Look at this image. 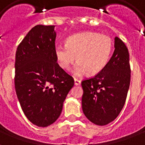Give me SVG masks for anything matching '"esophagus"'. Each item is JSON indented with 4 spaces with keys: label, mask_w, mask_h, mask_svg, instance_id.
<instances>
[{
    "label": "esophagus",
    "mask_w": 145,
    "mask_h": 145,
    "mask_svg": "<svg viewBox=\"0 0 145 145\" xmlns=\"http://www.w3.org/2000/svg\"><path fill=\"white\" fill-rule=\"evenodd\" d=\"M80 83H81V81H80V80L77 79V78H74V85H76V86H78V85H80Z\"/></svg>",
    "instance_id": "esophagus-1"
}]
</instances>
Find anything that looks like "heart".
Here are the masks:
<instances>
[{
  "mask_svg": "<svg viewBox=\"0 0 145 145\" xmlns=\"http://www.w3.org/2000/svg\"><path fill=\"white\" fill-rule=\"evenodd\" d=\"M114 44L108 36L99 33H78L71 35L66 40L65 46L57 45L55 54L59 65L65 70H69L76 60L73 73L81 77L87 72L96 75L105 69L112 54Z\"/></svg>",
  "mask_w": 145,
  "mask_h": 145,
  "instance_id": "b5f03b06",
  "label": "heart"
}]
</instances>
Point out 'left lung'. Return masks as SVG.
<instances>
[{"label": "left lung", "mask_w": 145, "mask_h": 145, "mask_svg": "<svg viewBox=\"0 0 145 145\" xmlns=\"http://www.w3.org/2000/svg\"><path fill=\"white\" fill-rule=\"evenodd\" d=\"M114 51L101 72L81 83L82 109L95 125L114 120L123 109L130 84L129 54L123 42L114 38Z\"/></svg>", "instance_id": "obj_1"}]
</instances>
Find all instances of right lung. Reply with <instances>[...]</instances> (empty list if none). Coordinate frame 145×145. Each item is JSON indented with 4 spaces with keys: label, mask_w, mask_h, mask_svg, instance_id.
Segmentation results:
<instances>
[{
    "label": "right lung",
    "mask_w": 145,
    "mask_h": 145,
    "mask_svg": "<svg viewBox=\"0 0 145 145\" xmlns=\"http://www.w3.org/2000/svg\"><path fill=\"white\" fill-rule=\"evenodd\" d=\"M54 25H37L17 47L15 89L24 114L39 127L52 124L74 82L57 63Z\"/></svg>",
    "instance_id": "right-lung-1"
}]
</instances>
